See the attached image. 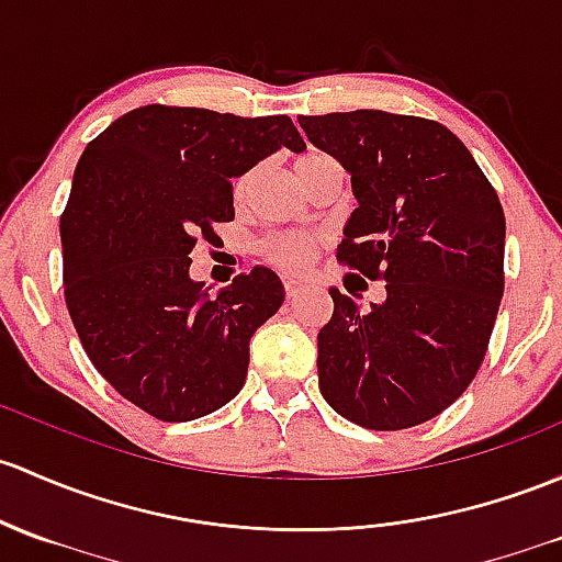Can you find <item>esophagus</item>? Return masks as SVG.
Returning <instances> with one entry per match:
<instances>
[{
    "mask_svg": "<svg viewBox=\"0 0 562 562\" xmlns=\"http://www.w3.org/2000/svg\"><path fill=\"white\" fill-rule=\"evenodd\" d=\"M282 285H285V296L296 299L301 291H304V282L299 277H282Z\"/></svg>",
    "mask_w": 562,
    "mask_h": 562,
    "instance_id": "esophagus-1",
    "label": "esophagus"
}]
</instances>
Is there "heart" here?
<instances>
[{
  "instance_id": "1",
  "label": "heart",
  "mask_w": 562,
  "mask_h": 562,
  "mask_svg": "<svg viewBox=\"0 0 562 562\" xmlns=\"http://www.w3.org/2000/svg\"><path fill=\"white\" fill-rule=\"evenodd\" d=\"M317 158H323L321 153H306V156H301L296 161V175L306 164L317 161ZM245 182L247 177H241L236 182V193L245 191ZM258 250H261L266 261L280 266V269H301V266H306L317 256V250H321V236L306 232H277L261 239Z\"/></svg>"
}]
</instances>
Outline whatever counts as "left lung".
I'll return each instance as SVG.
<instances>
[{
	"label": "left lung",
	"mask_w": 562,
	"mask_h": 562,
	"mask_svg": "<svg viewBox=\"0 0 562 562\" xmlns=\"http://www.w3.org/2000/svg\"><path fill=\"white\" fill-rule=\"evenodd\" d=\"M352 177L356 212L336 258L385 282L360 310L330 288L317 382L330 409L369 430L441 415L480 371L504 296L498 193L447 126L382 110L299 115Z\"/></svg>",
	"instance_id": "left-lung-1"
}]
</instances>
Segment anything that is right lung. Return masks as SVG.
I'll return each instance as SVG.
<instances>
[{"label": "right lung", "mask_w": 562, "mask_h": 562, "mask_svg": "<svg viewBox=\"0 0 562 562\" xmlns=\"http://www.w3.org/2000/svg\"><path fill=\"white\" fill-rule=\"evenodd\" d=\"M280 147H306L288 115L147 104L82 150L61 215L64 299L99 374L158 420L228 404L252 334L285 301L266 266L217 296L188 274L199 236L234 221V177Z\"/></svg>", "instance_id": "add662e5"}]
</instances>
